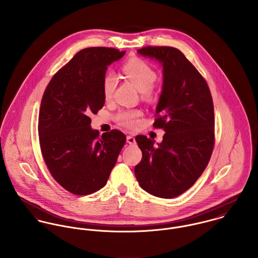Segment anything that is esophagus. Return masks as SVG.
Returning a JSON list of instances; mask_svg holds the SVG:
<instances>
[{"mask_svg":"<svg viewBox=\"0 0 258 258\" xmlns=\"http://www.w3.org/2000/svg\"><path fill=\"white\" fill-rule=\"evenodd\" d=\"M127 143H129L130 145H134L136 142H135V138H134V136H132V135H129V136H127Z\"/></svg>","mask_w":258,"mask_h":258,"instance_id":"1","label":"esophagus"}]
</instances>
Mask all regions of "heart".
<instances>
[{"mask_svg": "<svg viewBox=\"0 0 258 258\" xmlns=\"http://www.w3.org/2000/svg\"><path fill=\"white\" fill-rule=\"evenodd\" d=\"M122 71L125 76L140 92L144 93V95H149L151 93V89L157 79V74L146 61L139 58L130 59L124 64ZM116 85L117 78L114 74H108L104 76L102 82V91L106 99H109L112 96ZM140 116V111H123L119 113L117 119L120 124L129 128H134L137 126Z\"/></svg>", "mask_w": 258, "mask_h": 258, "instance_id": "obj_1", "label": "heart"}]
</instances>
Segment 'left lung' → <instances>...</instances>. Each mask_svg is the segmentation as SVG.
<instances>
[{
    "mask_svg": "<svg viewBox=\"0 0 258 258\" xmlns=\"http://www.w3.org/2000/svg\"><path fill=\"white\" fill-rule=\"evenodd\" d=\"M137 52L163 68L162 92L154 126L163 128L161 143L136 136L142 160L135 167L140 186L159 198L182 195L203 174L215 143V113L210 88L204 77L171 46H147Z\"/></svg>",
    "mask_w": 258,
    "mask_h": 258,
    "instance_id": "left-lung-1",
    "label": "left lung"
}]
</instances>
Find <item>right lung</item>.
<instances>
[{
	"label": "right lung",
	"instance_id": "1",
	"mask_svg": "<svg viewBox=\"0 0 258 258\" xmlns=\"http://www.w3.org/2000/svg\"><path fill=\"white\" fill-rule=\"evenodd\" d=\"M125 52L82 49L54 74L43 93L38 115L42 157L54 180L74 195H90L106 184L126 142L119 130L99 137L89 118L105 103L102 82L108 67Z\"/></svg>",
	"mask_w": 258,
	"mask_h": 258
}]
</instances>
